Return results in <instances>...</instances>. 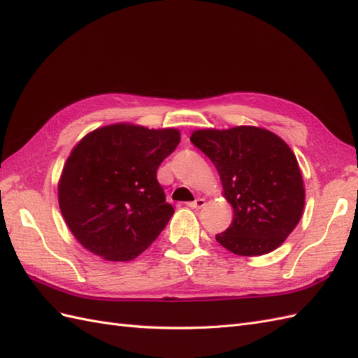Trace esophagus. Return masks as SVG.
<instances>
[{
  "mask_svg": "<svg viewBox=\"0 0 358 358\" xmlns=\"http://www.w3.org/2000/svg\"><path fill=\"white\" fill-rule=\"evenodd\" d=\"M204 204H206V199L204 198H196L195 201L187 203V206L192 207V209H201V207H204Z\"/></svg>",
  "mask_w": 358,
  "mask_h": 358,
  "instance_id": "obj_1",
  "label": "esophagus"
}]
</instances>
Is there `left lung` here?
<instances>
[{"label": "left lung", "mask_w": 358, "mask_h": 358, "mask_svg": "<svg viewBox=\"0 0 358 358\" xmlns=\"http://www.w3.org/2000/svg\"><path fill=\"white\" fill-rule=\"evenodd\" d=\"M190 141L209 157L234 207L217 241L239 256L273 252L301 221L305 189L296 155L284 140L256 127L199 129Z\"/></svg>", "instance_id": "obj_1"}]
</instances>
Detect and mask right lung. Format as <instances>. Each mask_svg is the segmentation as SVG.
<instances>
[{"label": "right lung", "mask_w": 358, "mask_h": 358, "mask_svg": "<svg viewBox=\"0 0 358 358\" xmlns=\"http://www.w3.org/2000/svg\"><path fill=\"white\" fill-rule=\"evenodd\" d=\"M178 143L177 129L119 123L74 146L57 195L66 226L87 250L123 262L154 243L173 215L157 169Z\"/></svg>", "instance_id": "obj_1"}]
</instances>
